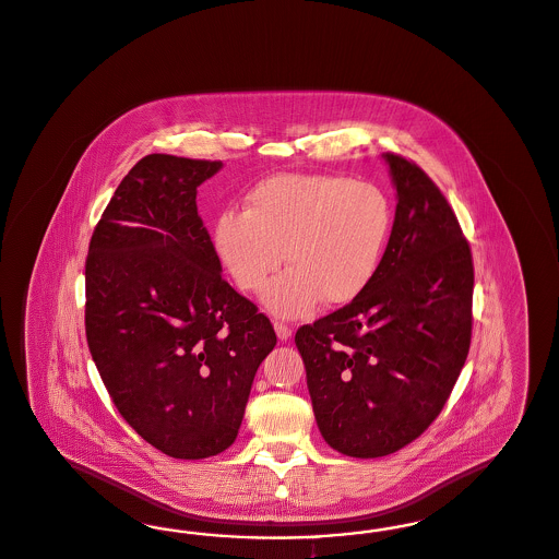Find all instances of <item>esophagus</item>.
Instances as JSON below:
<instances>
[{
  "instance_id": "1",
  "label": "esophagus",
  "mask_w": 559,
  "mask_h": 559,
  "mask_svg": "<svg viewBox=\"0 0 559 559\" xmlns=\"http://www.w3.org/2000/svg\"><path fill=\"white\" fill-rule=\"evenodd\" d=\"M274 332L281 341H289L290 334H293L289 324H285V322H274Z\"/></svg>"
}]
</instances>
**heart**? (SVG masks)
Wrapping results in <instances>:
<instances>
[{"label":"heart","mask_w":559,"mask_h":559,"mask_svg":"<svg viewBox=\"0 0 559 559\" xmlns=\"http://www.w3.org/2000/svg\"><path fill=\"white\" fill-rule=\"evenodd\" d=\"M390 231L380 188L338 175H278L260 183L246 212L214 223V248L235 285L264 295L278 316H304L322 299L345 306L371 283Z\"/></svg>","instance_id":"1"}]
</instances>
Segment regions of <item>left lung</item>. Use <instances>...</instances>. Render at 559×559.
<instances>
[{
	"label": "left lung",
	"mask_w": 559,
	"mask_h": 559,
	"mask_svg": "<svg viewBox=\"0 0 559 559\" xmlns=\"http://www.w3.org/2000/svg\"><path fill=\"white\" fill-rule=\"evenodd\" d=\"M384 158L399 204L371 283L295 334L320 433L355 459L392 454L436 421L473 330L475 270L456 214L417 163Z\"/></svg>",
	"instance_id": "8db88e82"
}]
</instances>
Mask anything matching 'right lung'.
<instances>
[{
    "label": "right lung",
    "mask_w": 559,
    "mask_h": 559,
    "mask_svg": "<svg viewBox=\"0 0 559 559\" xmlns=\"http://www.w3.org/2000/svg\"><path fill=\"white\" fill-rule=\"evenodd\" d=\"M221 160L146 154L121 179L86 255V341L121 417L167 456L198 461L239 431L269 318L221 276L198 186Z\"/></svg>",
    "instance_id": "right-lung-1"
}]
</instances>
